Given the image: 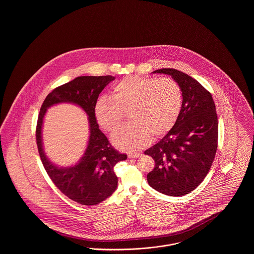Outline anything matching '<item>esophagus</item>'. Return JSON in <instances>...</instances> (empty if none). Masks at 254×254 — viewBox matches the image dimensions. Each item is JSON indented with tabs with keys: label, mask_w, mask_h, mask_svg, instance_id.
<instances>
[{
	"label": "esophagus",
	"mask_w": 254,
	"mask_h": 254,
	"mask_svg": "<svg viewBox=\"0 0 254 254\" xmlns=\"http://www.w3.org/2000/svg\"><path fill=\"white\" fill-rule=\"evenodd\" d=\"M139 156H140V153H138V152H129L128 153L129 158H138Z\"/></svg>",
	"instance_id": "1"
}]
</instances>
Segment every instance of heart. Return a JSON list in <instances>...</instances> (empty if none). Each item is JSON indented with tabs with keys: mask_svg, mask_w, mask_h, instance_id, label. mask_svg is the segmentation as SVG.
Returning <instances> with one entry per match:
<instances>
[{
	"mask_svg": "<svg viewBox=\"0 0 254 254\" xmlns=\"http://www.w3.org/2000/svg\"><path fill=\"white\" fill-rule=\"evenodd\" d=\"M181 88L172 79L127 76L112 86L111 97L95 103L98 123L113 131L128 110L130 122L112 134V142L124 150H137L150 139L169 132L181 112Z\"/></svg>",
	"mask_w": 254,
	"mask_h": 254,
	"instance_id": "obj_1",
	"label": "heart"
}]
</instances>
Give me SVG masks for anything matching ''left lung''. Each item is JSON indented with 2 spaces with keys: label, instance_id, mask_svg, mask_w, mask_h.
I'll list each match as a JSON object with an SVG mask.
<instances>
[{
  "label": "left lung",
  "instance_id": "obj_1",
  "mask_svg": "<svg viewBox=\"0 0 254 254\" xmlns=\"http://www.w3.org/2000/svg\"><path fill=\"white\" fill-rule=\"evenodd\" d=\"M152 73L170 75L181 88V112L175 125L145 154L155 167L146 176L149 186L161 193H190L205 179L217 150L218 119L211 94L186 73L162 68Z\"/></svg>",
  "mask_w": 254,
  "mask_h": 254
}]
</instances>
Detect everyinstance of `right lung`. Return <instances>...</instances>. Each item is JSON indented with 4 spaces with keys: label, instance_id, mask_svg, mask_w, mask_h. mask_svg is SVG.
Listing matches in <instances>:
<instances>
[{
    "label": "right lung",
    "instance_id": "1",
    "mask_svg": "<svg viewBox=\"0 0 254 254\" xmlns=\"http://www.w3.org/2000/svg\"><path fill=\"white\" fill-rule=\"evenodd\" d=\"M113 76H81L56 87L45 99L38 117L36 141L44 168L63 193L74 202L97 205L113 193L118 185L114 166L127 156L114 149L99 129L94 113L99 94L113 81ZM60 102H71L84 109L89 116L90 139L80 161L68 168H59L49 161L43 151L41 127L46 109Z\"/></svg>",
    "mask_w": 254,
    "mask_h": 254
}]
</instances>
